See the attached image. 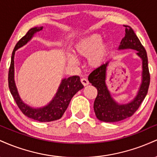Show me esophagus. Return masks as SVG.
I'll return each instance as SVG.
<instances>
[{
  "label": "esophagus",
  "instance_id": "1",
  "mask_svg": "<svg viewBox=\"0 0 157 157\" xmlns=\"http://www.w3.org/2000/svg\"><path fill=\"white\" fill-rule=\"evenodd\" d=\"M81 82H82V85H83L84 86H87V85L89 84V80H88L86 78H85V77H82V78H81Z\"/></svg>",
  "mask_w": 157,
  "mask_h": 157
}]
</instances>
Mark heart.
I'll list each match as a JSON object with an SVG mask.
<instances>
[{"label": "heart", "instance_id": "obj_1", "mask_svg": "<svg viewBox=\"0 0 157 157\" xmlns=\"http://www.w3.org/2000/svg\"><path fill=\"white\" fill-rule=\"evenodd\" d=\"M102 37L98 34H93L81 39L74 48V52L77 56L88 57V63L91 67L97 68L103 62L108 52V45L102 43ZM68 63L76 64V60L73 56H68Z\"/></svg>", "mask_w": 157, "mask_h": 157}]
</instances>
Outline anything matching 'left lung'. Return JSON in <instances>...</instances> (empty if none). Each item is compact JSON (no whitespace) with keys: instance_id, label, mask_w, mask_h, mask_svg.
<instances>
[{"instance_id":"1","label":"left lung","mask_w":157,"mask_h":157,"mask_svg":"<svg viewBox=\"0 0 157 157\" xmlns=\"http://www.w3.org/2000/svg\"><path fill=\"white\" fill-rule=\"evenodd\" d=\"M125 27V35L121 41L119 49L132 48L137 51V55L142 60V82L137 96L125 105H118L111 97L105 85L106 68L109 62L97 68L89 75V81L96 87L97 95L94 102V110L98 120L106 122L121 121L132 116L140 108L147 95L150 85V73L147 63V52L137 36L131 26Z\"/></svg>"}]
</instances>
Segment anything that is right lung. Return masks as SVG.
<instances>
[{
    "label": "right lung",
    "mask_w": 157,
    "mask_h": 157,
    "mask_svg": "<svg viewBox=\"0 0 157 157\" xmlns=\"http://www.w3.org/2000/svg\"><path fill=\"white\" fill-rule=\"evenodd\" d=\"M44 27H35L32 28L27 32L25 35L15 45V48L12 52L11 63L9 69L8 75V82L9 88L10 92L13 97L14 100L18 106V108L22 111L23 114H25L28 117L33 119L39 122H52L55 120H59L62 117L63 113L67 109L68 104L71 101L74 95L76 94L79 90L82 89L84 87L83 85L81 83L80 79L79 76L70 77L67 79H64L62 80L58 91L56 94L55 98L52 101L43 109H32L29 106L26 105L22 102L17 94V89L15 87V81H14V56L15 52L17 48H21L23 45H25L32 38V36L36 32H40L43 29Z\"/></svg>",
    "instance_id": "add662e5"
}]
</instances>
